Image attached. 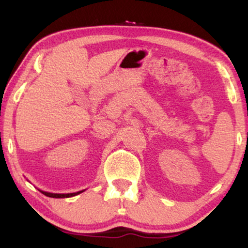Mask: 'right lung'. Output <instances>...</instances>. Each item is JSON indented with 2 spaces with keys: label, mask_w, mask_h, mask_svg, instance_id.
I'll return each instance as SVG.
<instances>
[{
  "label": "right lung",
  "mask_w": 248,
  "mask_h": 248,
  "mask_svg": "<svg viewBox=\"0 0 248 248\" xmlns=\"http://www.w3.org/2000/svg\"><path fill=\"white\" fill-rule=\"evenodd\" d=\"M80 192H75V193H50V192L42 191V193H44L45 196H47V197H52V198H67V197H72V196L78 195V193H80Z\"/></svg>",
  "instance_id": "1"
}]
</instances>
